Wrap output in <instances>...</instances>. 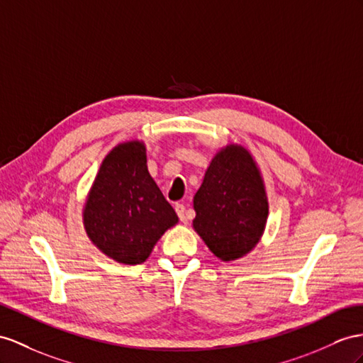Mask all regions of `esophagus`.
I'll return each instance as SVG.
<instances>
[{
    "label": "esophagus",
    "instance_id": "obj_1",
    "mask_svg": "<svg viewBox=\"0 0 363 363\" xmlns=\"http://www.w3.org/2000/svg\"><path fill=\"white\" fill-rule=\"evenodd\" d=\"M174 210H176V213H178L181 222H184V224H187L189 219H190V215H189L187 208H185V206H182V203H176Z\"/></svg>",
    "mask_w": 363,
    "mask_h": 363
}]
</instances>
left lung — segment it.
I'll return each mask as SVG.
<instances>
[{"mask_svg":"<svg viewBox=\"0 0 363 363\" xmlns=\"http://www.w3.org/2000/svg\"><path fill=\"white\" fill-rule=\"evenodd\" d=\"M193 208L194 231L220 261L255 250L265 231L268 198L261 169L244 145L230 143L213 156Z\"/></svg>","mask_w":363,"mask_h":363,"instance_id":"obj_1","label":"left lung"}]
</instances>
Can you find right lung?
<instances>
[{"label": "right lung", "mask_w": 363, "mask_h": 363, "mask_svg": "<svg viewBox=\"0 0 363 363\" xmlns=\"http://www.w3.org/2000/svg\"><path fill=\"white\" fill-rule=\"evenodd\" d=\"M178 222L148 173L145 143L132 139L111 148L82 207V224L91 244L119 264H143Z\"/></svg>", "instance_id": "right-lung-1"}]
</instances>
